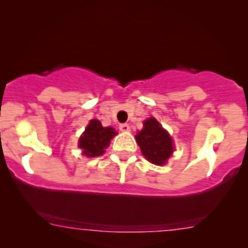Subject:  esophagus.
Wrapping results in <instances>:
<instances>
[{"mask_svg":"<svg viewBox=\"0 0 248 248\" xmlns=\"http://www.w3.org/2000/svg\"><path fill=\"white\" fill-rule=\"evenodd\" d=\"M129 129H131V127H129L128 124H120V131L128 132Z\"/></svg>","mask_w":248,"mask_h":248,"instance_id":"esophagus-1","label":"esophagus"}]
</instances>
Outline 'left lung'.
Instances as JSON below:
<instances>
[{
	"instance_id": "1",
	"label": "left lung",
	"mask_w": 248,
	"mask_h": 248,
	"mask_svg": "<svg viewBox=\"0 0 248 248\" xmlns=\"http://www.w3.org/2000/svg\"><path fill=\"white\" fill-rule=\"evenodd\" d=\"M136 138L142 155L157 166L166 163L174 151L170 136L154 117L144 122V128L137 134Z\"/></svg>"
}]
</instances>
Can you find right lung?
I'll use <instances>...</instances> for the list:
<instances>
[{
    "instance_id": "add662e5",
    "label": "right lung",
    "mask_w": 248,
    "mask_h": 248,
    "mask_svg": "<svg viewBox=\"0 0 248 248\" xmlns=\"http://www.w3.org/2000/svg\"><path fill=\"white\" fill-rule=\"evenodd\" d=\"M116 134L111 127H103L98 120H92L79 140L82 154L89 157H97L104 154V149Z\"/></svg>"
}]
</instances>
